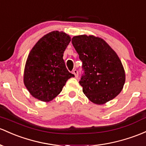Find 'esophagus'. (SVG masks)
Instances as JSON below:
<instances>
[{
    "label": "esophagus",
    "mask_w": 146,
    "mask_h": 146,
    "mask_svg": "<svg viewBox=\"0 0 146 146\" xmlns=\"http://www.w3.org/2000/svg\"><path fill=\"white\" fill-rule=\"evenodd\" d=\"M73 73L75 75V76H76V78H78V70H76V69L73 70Z\"/></svg>",
    "instance_id": "esophagus-1"
}]
</instances>
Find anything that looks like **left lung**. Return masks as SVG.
I'll use <instances>...</instances> for the list:
<instances>
[{
	"label": "left lung",
	"instance_id": "8db88e82",
	"mask_svg": "<svg viewBox=\"0 0 146 146\" xmlns=\"http://www.w3.org/2000/svg\"><path fill=\"white\" fill-rule=\"evenodd\" d=\"M72 44L82 62L84 75L80 84L90 101L103 105L122 91L125 73L116 52L102 38L94 35H78Z\"/></svg>",
	"mask_w": 146,
	"mask_h": 146
}]
</instances>
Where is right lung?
Masks as SVG:
<instances>
[{"label":"right lung","instance_id":"obj_1","mask_svg":"<svg viewBox=\"0 0 146 146\" xmlns=\"http://www.w3.org/2000/svg\"><path fill=\"white\" fill-rule=\"evenodd\" d=\"M70 41V36L66 33L52 31L42 36L30 50L24 68L23 82L35 98L43 102L53 100L66 81L74 77L63 60Z\"/></svg>","mask_w":146,"mask_h":146}]
</instances>
